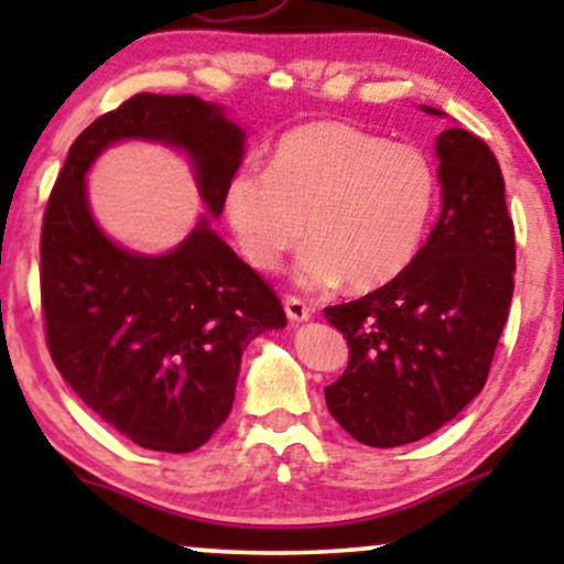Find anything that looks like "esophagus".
I'll return each mask as SVG.
<instances>
[{"label": "esophagus", "instance_id": "34e87169", "mask_svg": "<svg viewBox=\"0 0 564 564\" xmlns=\"http://www.w3.org/2000/svg\"><path fill=\"white\" fill-rule=\"evenodd\" d=\"M283 307H286V315L291 323H304V321L313 318V307H310V304H304L300 296H286Z\"/></svg>", "mask_w": 564, "mask_h": 564}]
</instances>
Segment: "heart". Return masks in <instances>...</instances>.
<instances>
[{
	"mask_svg": "<svg viewBox=\"0 0 564 564\" xmlns=\"http://www.w3.org/2000/svg\"><path fill=\"white\" fill-rule=\"evenodd\" d=\"M435 204V166L419 148L341 121L291 129L268 170H238L223 191L232 241L260 273H275L307 232L294 281L313 291H371L405 273Z\"/></svg>",
	"mask_w": 564,
	"mask_h": 564,
	"instance_id": "b5f03b06",
	"label": "heart"
}]
</instances>
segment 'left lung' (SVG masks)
<instances>
[{"label": "left lung", "mask_w": 564, "mask_h": 564, "mask_svg": "<svg viewBox=\"0 0 564 564\" xmlns=\"http://www.w3.org/2000/svg\"><path fill=\"white\" fill-rule=\"evenodd\" d=\"M435 156L440 217L416 260L371 294L323 310L349 345L326 405L373 448L432 435L480 394L514 291V225L494 151L453 124Z\"/></svg>", "instance_id": "left-lung-1"}]
</instances>
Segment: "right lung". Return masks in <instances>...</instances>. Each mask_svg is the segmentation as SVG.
<instances>
[{"label": "right lung", "instance_id": "1", "mask_svg": "<svg viewBox=\"0 0 564 564\" xmlns=\"http://www.w3.org/2000/svg\"><path fill=\"white\" fill-rule=\"evenodd\" d=\"M174 147L192 161L207 215L174 250L142 256L99 228L86 172L116 141ZM246 153V129L196 95L129 97L70 145L42 225L47 345L68 387L148 451L191 453L228 419L241 355L286 313L212 217Z\"/></svg>", "mask_w": 564, "mask_h": 564}]
</instances>
